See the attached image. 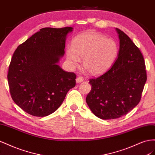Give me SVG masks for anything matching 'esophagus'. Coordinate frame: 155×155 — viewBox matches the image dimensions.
I'll return each mask as SVG.
<instances>
[{
  "instance_id": "esophagus-1",
  "label": "esophagus",
  "mask_w": 155,
  "mask_h": 155,
  "mask_svg": "<svg viewBox=\"0 0 155 155\" xmlns=\"http://www.w3.org/2000/svg\"><path fill=\"white\" fill-rule=\"evenodd\" d=\"M76 81L77 83H81L84 81V78L82 77H78L76 79Z\"/></svg>"
}]
</instances>
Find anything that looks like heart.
I'll return each instance as SVG.
<instances>
[{"label":"heart","instance_id":"1","mask_svg":"<svg viewBox=\"0 0 155 155\" xmlns=\"http://www.w3.org/2000/svg\"><path fill=\"white\" fill-rule=\"evenodd\" d=\"M118 53L117 43L102 34L88 32L74 39L72 48L66 51L69 64L72 67L78 65L83 58L82 65L90 75L104 73L112 65Z\"/></svg>","mask_w":155,"mask_h":155}]
</instances>
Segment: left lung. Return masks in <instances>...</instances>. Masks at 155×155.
<instances>
[{
	"instance_id": "1",
	"label": "left lung",
	"mask_w": 155,
	"mask_h": 155,
	"mask_svg": "<svg viewBox=\"0 0 155 155\" xmlns=\"http://www.w3.org/2000/svg\"><path fill=\"white\" fill-rule=\"evenodd\" d=\"M119 39L118 57L108 71L90 79L88 107L97 117L113 119L126 115L139 103L147 74L139 48L126 34L116 28Z\"/></svg>"
}]
</instances>
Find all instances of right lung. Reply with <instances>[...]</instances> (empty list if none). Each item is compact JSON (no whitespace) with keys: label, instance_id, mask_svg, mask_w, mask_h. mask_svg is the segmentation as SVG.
I'll use <instances>...</instances> for the list:
<instances>
[{"label":"right lung","instance_id":"obj_1","mask_svg":"<svg viewBox=\"0 0 155 155\" xmlns=\"http://www.w3.org/2000/svg\"><path fill=\"white\" fill-rule=\"evenodd\" d=\"M72 27L43 28L17 47L9 65L12 99L25 112L44 117L58 109L76 84V74L58 65Z\"/></svg>","mask_w":155,"mask_h":155}]
</instances>
